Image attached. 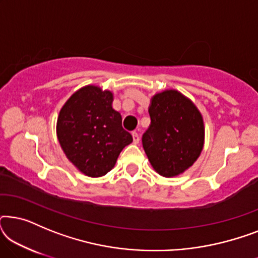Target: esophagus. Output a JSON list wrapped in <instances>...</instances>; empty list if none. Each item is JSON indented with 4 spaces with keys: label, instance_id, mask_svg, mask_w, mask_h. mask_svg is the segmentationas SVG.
Wrapping results in <instances>:
<instances>
[{
    "label": "esophagus",
    "instance_id": "obj_1",
    "mask_svg": "<svg viewBox=\"0 0 258 258\" xmlns=\"http://www.w3.org/2000/svg\"><path fill=\"white\" fill-rule=\"evenodd\" d=\"M132 135H133V139H134V143H135V144L139 143V142H140V135H139V133L133 132Z\"/></svg>",
    "mask_w": 258,
    "mask_h": 258
}]
</instances>
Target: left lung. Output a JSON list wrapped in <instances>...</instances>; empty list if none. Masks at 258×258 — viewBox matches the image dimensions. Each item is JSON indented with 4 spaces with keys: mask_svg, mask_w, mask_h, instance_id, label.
I'll use <instances>...</instances> for the list:
<instances>
[{
    "mask_svg": "<svg viewBox=\"0 0 258 258\" xmlns=\"http://www.w3.org/2000/svg\"><path fill=\"white\" fill-rule=\"evenodd\" d=\"M150 125L142 137L143 149L155 171L163 177L184 172L204 146V122L194 102L175 89L151 97Z\"/></svg>",
    "mask_w": 258,
    "mask_h": 258,
    "instance_id": "1",
    "label": "left lung"
}]
</instances>
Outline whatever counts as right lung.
<instances>
[{
  "label": "right lung",
  "mask_w": 258,
  "mask_h": 258,
  "mask_svg": "<svg viewBox=\"0 0 258 258\" xmlns=\"http://www.w3.org/2000/svg\"><path fill=\"white\" fill-rule=\"evenodd\" d=\"M112 101L110 90L89 84L75 91L59 110L56 123L59 146L77 170L89 177L110 171L123 148L133 142Z\"/></svg>",
  "instance_id": "1"
}]
</instances>
